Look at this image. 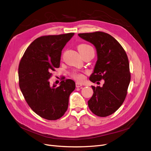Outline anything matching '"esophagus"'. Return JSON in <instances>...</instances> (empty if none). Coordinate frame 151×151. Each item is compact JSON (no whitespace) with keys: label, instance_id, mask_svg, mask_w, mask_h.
I'll return each instance as SVG.
<instances>
[{"label":"esophagus","instance_id":"esophagus-1","mask_svg":"<svg viewBox=\"0 0 151 151\" xmlns=\"http://www.w3.org/2000/svg\"><path fill=\"white\" fill-rule=\"evenodd\" d=\"M82 86H83V84H81V83H78V82H77V83H76V87H81Z\"/></svg>","mask_w":151,"mask_h":151}]
</instances>
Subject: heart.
<instances>
[{"mask_svg":"<svg viewBox=\"0 0 151 151\" xmlns=\"http://www.w3.org/2000/svg\"><path fill=\"white\" fill-rule=\"evenodd\" d=\"M78 49L79 52H84L90 49H93L90 46L86 45V44H81L78 46ZM73 77L76 79L78 81H83L84 79V76L83 74L81 73H74L73 74Z\"/></svg>","mask_w":151,"mask_h":151,"instance_id":"obj_1","label":"heart"}]
</instances>
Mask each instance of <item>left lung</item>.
<instances>
[{"label":"left lung","mask_w":151,"mask_h":151,"mask_svg":"<svg viewBox=\"0 0 151 151\" xmlns=\"http://www.w3.org/2000/svg\"><path fill=\"white\" fill-rule=\"evenodd\" d=\"M96 50L97 61L90 76L92 83L104 80L102 87L92 86L93 94L88 101L90 110L98 116L114 113L124 101L130 83L129 64L125 51L117 41L103 32L79 34Z\"/></svg>","instance_id":"left-lung-1"}]
</instances>
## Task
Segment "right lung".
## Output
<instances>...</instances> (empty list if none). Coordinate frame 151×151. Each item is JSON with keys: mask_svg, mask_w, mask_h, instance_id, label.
Instances as JSON below:
<instances>
[{"mask_svg": "<svg viewBox=\"0 0 151 151\" xmlns=\"http://www.w3.org/2000/svg\"><path fill=\"white\" fill-rule=\"evenodd\" d=\"M74 34L35 39L19 64V86L23 96L37 114L47 120H57L64 114L69 96L75 89V83L72 79L61 81L58 87L55 84L50 86L49 80L51 72L60 67L62 50Z\"/></svg>", "mask_w": 151, "mask_h": 151, "instance_id": "1", "label": "right lung"}]
</instances>
